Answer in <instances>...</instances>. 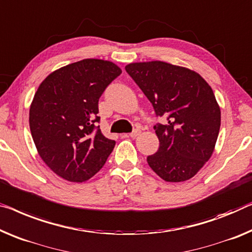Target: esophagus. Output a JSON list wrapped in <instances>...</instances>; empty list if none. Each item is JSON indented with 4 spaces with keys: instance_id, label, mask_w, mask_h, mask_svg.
Returning a JSON list of instances; mask_svg holds the SVG:
<instances>
[{
    "instance_id": "obj_1",
    "label": "esophagus",
    "mask_w": 252,
    "mask_h": 252,
    "mask_svg": "<svg viewBox=\"0 0 252 252\" xmlns=\"http://www.w3.org/2000/svg\"><path fill=\"white\" fill-rule=\"evenodd\" d=\"M139 134H140V130L136 129V130H133L131 133H129V137H131V138H137V137L139 136Z\"/></svg>"
}]
</instances>
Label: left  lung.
Wrapping results in <instances>:
<instances>
[{"mask_svg":"<svg viewBox=\"0 0 252 252\" xmlns=\"http://www.w3.org/2000/svg\"><path fill=\"white\" fill-rule=\"evenodd\" d=\"M127 74L152 103L159 147L147 157L167 182L187 181L210 158L220 126V110L210 86L194 71L162 61L130 63Z\"/></svg>","mask_w":252,"mask_h":252,"instance_id":"1","label":"left lung"}]
</instances>
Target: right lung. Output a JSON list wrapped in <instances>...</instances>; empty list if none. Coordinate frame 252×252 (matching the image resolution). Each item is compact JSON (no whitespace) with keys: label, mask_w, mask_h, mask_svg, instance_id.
Segmentation results:
<instances>
[{"label":"right lung","mask_w":252,"mask_h":252,"mask_svg":"<svg viewBox=\"0 0 252 252\" xmlns=\"http://www.w3.org/2000/svg\"><path fill=\"white\" fill-rule=\"evenodd\" d=\"M114 63L86 59L54 71L40 84L29 111V126L39 156L54 173L84 182L106 162L115 141L98 123V100L121 74Z\"/></svg>","instance_id":"add662e5"}]
</instances>
